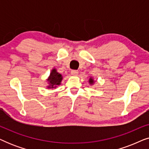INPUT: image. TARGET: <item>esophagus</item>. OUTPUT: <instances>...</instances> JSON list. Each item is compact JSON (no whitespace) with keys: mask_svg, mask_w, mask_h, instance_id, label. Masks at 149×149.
I'll return each mask as SVG.
<instances>
[{"mask_svg":"<svg viewBox=\"0 0 149 149\" xmlns=\"http://www.w3.org/2000/svg\"><path fill=\"white\" fill-rule=\"evenodd\" d=\"M71 74L72 75H74V76H76V75L78 74L79 73V71L77 70H71Z\"/></svg>","mask_w":149,"mask_h":149,"instance_id":"34e87169","label":"esophagus"}]
</instances>
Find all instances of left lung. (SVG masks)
Segmentation results:
<instances>
[{
    "mask_svg": "<svg viewBox=\"0 0 149 149\" xmlns=\"http://www.w3.org/2000/svg\"><path fill=\"white\" fill-rule=\"evenodd\" d=\"M89 83H90L91 84V83H93V79H89Z\"/></svg>",
    "mask_w": 149,
    "mask_h": 149,
    "instance_id": "left-lung-1",
    "label": "left lung"
}]
</instances>
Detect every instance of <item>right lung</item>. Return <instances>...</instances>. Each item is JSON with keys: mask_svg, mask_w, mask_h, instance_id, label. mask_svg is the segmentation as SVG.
<instances>
[{"mask_svg": "<svg viewBox=\"0 0 149 149\" xmlns=\"http://www.w3.org/2000/svg\"><path fill=\"white\" fill-rule=\"evenodd\" d=\"M62 79V75L59 74L58 72H57L56 69H53L52 72H51L50 74L49 77V79H47V81H49V86L48 87H50V88L56 87L57 85L60 84Z\"/></svg>", "mask_w": 149, "mask_h": 149, "instance_id": "1", "label": "right lung"}]
</instances>
